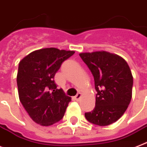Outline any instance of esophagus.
Wrapping results in <instances>:
<instances>
[{"label":"esophagus","instance_id":"obj_1","mask_svg":"<svg viewBox=\"0 0 147 147\" xmlns=\"http://www.w3.org/2000/svg\"><path fill=\"white\" fill-rule=\"evenodd\" d=\"M81 97H82V94H81V93H77V94H76V96L74 97L75 100H77V101H78V100H80Z\"/></svg>","mask_w":147,"mask_h":147}]
</instances>
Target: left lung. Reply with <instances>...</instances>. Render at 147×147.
<instances>
[{
    "label": "left lung",
    "mask_w": 147,
    "mask_h": 147,
    "mask_svg": "<svg viewBox=\"0 0 147 147\" xmlns=\"http://www.w3.org/2000/svg\"><path fill=\"white\" fill-rule=\"evenodd\" d=\"M80 56L92 74L97 91L95 107L85 116L94 125H109L124 114L130 104L133 86L130 67L122 57L105 51L80 53Z\"/></svg>",
    "instance_id": "8db88e82"
}]
</instances>
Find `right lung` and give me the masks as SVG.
Instances as JSON below:
<instances>
[{
	"label": "right lung",
	"instance_id": "right-lung-1",
	"mask_svg": "<svg viewBox=\"0 0 147 147\" xmlns=\"http://www.w3.org/2000/svg\"><path fill=\"white\" fill-rule=\"evenodd\" d=\"M74 51L46 48L28 55L19 62L17 86L19 100L36 123L49 126L63 118L71 98L58 89L54 77Z\"/></svg>",
	"mask_w": 147,
	"mask_h": 147
}]
</instances>
